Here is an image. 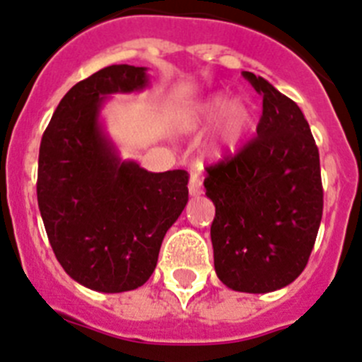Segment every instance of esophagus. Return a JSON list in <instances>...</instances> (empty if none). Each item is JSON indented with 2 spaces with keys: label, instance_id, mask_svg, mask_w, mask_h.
Instances as JSON below:
<instances>
[{
  "label": "esophagus",
  "instance_id": "esophagus-1",
  "mask_svg": "<svg viewBox=\"0 0 362 362\" xmlns=\"http://www.w3.org/2000/svg\"><path fill=\"white\" fill-rule=\"evenodd\" d=\"M201 187H203V181H201V177H199L197 174H190V181H188V192H190V195H201Z\"/></svg>",
  "mask_w": 362,
  "mask_h": 362
}]
</instances>
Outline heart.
I'll return each mask as SVG.
<instances>
[{
    "label": "heart",
    "instance_id": "heart-1",
    "mask_svg": "<svg viewBox=\"0 0 362 362\" xmlns=\"http://www.w3.org/2000/svg\"><path fill=\"white\" fill-rule=\"evenodd\" d=\"M217 122V132L211 144V151L221 154L240 144L253 125V107L242 97L230 100V95L224 91L214 93L188 111L185 125H210Z\"/></svg>",
    "mask_w": 362,
    "mask_h": 362
}]
</instances>
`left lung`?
Instances as JSON below:
<instances>
[{"instance_id": "left-lung-1", "label": "left lung", "mask_w": 362, "mask_h": 362, "mask_svg": "<svg viewBox=\"0 0 362 362\" xmlns=\"http://www.w3.org/2000/svg\"><path fill=\"white\" fill-rule=\"evenodd\" d=\"M264 97L257 138L208 168L215 273L233 291L273 293L309 262L323 215L320 152L296 102L244 71Z\"/></svg>"}]
</instances>
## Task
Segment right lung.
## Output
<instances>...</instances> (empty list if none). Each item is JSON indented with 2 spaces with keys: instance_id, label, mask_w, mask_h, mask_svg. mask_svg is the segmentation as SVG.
I'll return each instance as SVG.
<instances>
[{
  "instance_id": "add662e5",
  "label": "right lung",
  "mask_w": 362,
  "mask_h": 362,
  "mask_svg": "<svg viewBox=\"0 0 362 362\" xmlns=\"http://www.w3.org/2000/svg\"><path fill=\"white\" fill-rule=\"evenodd\" d=\"M147 86L141 66L93 73L59 102L39 148L37 203L53 253L73 280L98 293L141 287L188 203L187 172H148L122 159L100 122L109 95Z\"/></svg>"
}]
</instances>
